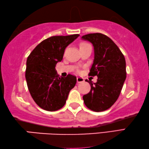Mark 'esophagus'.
Segmentation results:
<instances>
[{
    "mask_svg": "<svg viewBox=\"0 0 149 149\" xmlns=\"http://www.w3.org/2000/svg\"><path fill=\"white\" fill-rule=\"evenodd\" d=\"M84 79L82 77H77V82L78 83H80V82H84Z\"/></svg>",
    "mask_w": 149,
    "mask_h": 149,
    "instance_id": "1",
    "label": "esophagus"
}]
</instances>
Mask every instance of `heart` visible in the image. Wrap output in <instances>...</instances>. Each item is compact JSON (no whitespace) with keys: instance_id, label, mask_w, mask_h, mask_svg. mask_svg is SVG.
I'll return each mask as SVG.
<instances>
[{"instance_id":"heart-1","label":"heart","mask_w":149,"mask_h":149,"mask_svg":"<svg viewBox=\"0 0 149 149\" xmlns=\"http://www.w3.org/2000/svg\"><path fill=\"white\" fill-rule=\"evenodd\" d=\"M86 44H87L86 43H84V42H83V43H80V46H82V45H86Z\"/></svg>"}]
</instances>
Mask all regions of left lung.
I'll return each mask as SVG.
<instances>
[{"label":"left lung","mask_w":149,"mask_h":149,"mask_svg":"<svg viewBox=\"0 0 149 149\" xmlns=\"http://www.w3.org/2000/svg\"><path fill=\"white\" fill-rule=\"evenodd\" d=\"M91 42L94 59L88 75L97 76L96 83L91 84L89 93L83 96L84 104L94 111H103L113 106L121 93L126 79V63L123 53L108 36L100 33L82 37Z\"/></svg>","instance_id":"left-lung-1"}]
</instances>
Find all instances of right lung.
I'll list each match as a JSON object with an SVG mask.
<instances>
[{"label": "right lung", "instance_id": "1", "mask_svg": "<svg viewBox=\"0 0 149 149\" xmlns=\"http://www.w3.org/2000/svg\"><path fill=\"white\" fill-rule=\"evenodd\" d=\"M79 34L52 36L41 41L27 58L26 79L30 93L38 106L53 111L62 108L77 77L68 74L60 77L55 70L61 61L65 48Z\"/></svg>", "mask_w": 149, "mask_h": 149}]
</instances>
